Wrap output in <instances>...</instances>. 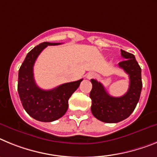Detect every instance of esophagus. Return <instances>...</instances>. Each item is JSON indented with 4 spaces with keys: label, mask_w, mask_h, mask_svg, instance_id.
<instances>
[{
    "label": "esophagus",
    "mask_w": 157,
    "mask_h": 157,
    "mask_svg": "<svg viewBox=\"0 0 157 157\" xmlns=\"http://www.w3.org/2000/svg\"><path fill=\"white\" fill-rule=\"evenodd\" d=\"M95 77V74L94 73H92V72H90V73H88V74L86 75L87 79H92V78H94Z\"/></svg>",
    "instance_id": "1"
}]
</instances>
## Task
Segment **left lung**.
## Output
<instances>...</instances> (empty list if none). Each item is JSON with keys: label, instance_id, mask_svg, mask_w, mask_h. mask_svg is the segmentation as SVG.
Wrapping results in <instances>:
<instances>
[{"label": "left lung", "instance_id": "left-lung-1", "mask_svg": "<svg viewBox=\"0 0 157 157\" xmlns=\"http://www.w3.org/2000/svg\"><path fill=\"white\" fill-rule=\"evenodd\" d=\"M124 61L118 63L129 77V86L127 92L121 97H114L107 92L103 84L92 79L91 111L99 121L107 123H116L126 119L134 111L140 99L142 81L141 69L134 55L121 50Z\"/></svg>", "mask_w": 157, "mask_h": 157}]
</instances>
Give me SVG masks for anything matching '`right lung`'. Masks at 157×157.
I'll use <instances>...</instances> for the list:
<instances>
[{"mask_svg": "<svg viewBox=\"0 0 157 157\" xmlns=\"http://www.w3.org/2000/svg\"><path fill=\"white\" fill-rule=\"evenodd\" d=\"M58 43L44 42L27 54L19 70L18 93L26 112L40 122H53L62 118L69 107V99L78 88L83 79L61 84L51 90L41 89L34 79L33 67L40 53L47 46Z\"/></svg>", "mask_w": 157, "mask_h": 157, "instance_id": "add662e5", "label": "right lung"}]
</instances>
